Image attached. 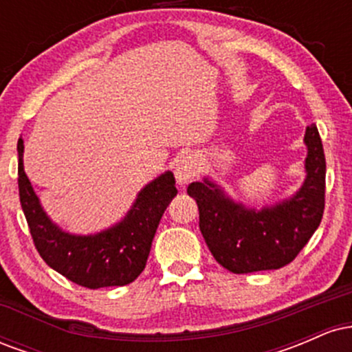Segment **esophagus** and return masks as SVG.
<instances>
[{"label":"esophagus","mask_w":352,"mask_h":352,"mask_svg":"<svg viewBox=\"0 0 352 352\" xmlns=\"http://www.w3.org/2000/svg\"><path fill=\"white\" fill-rule=\"evenodd\" d=\"M199 172H200V162L195 155H190L188 153V155L182 157V160L175 168L177 184L184 187V185L187 184L190 179H193Z\"/></svg>","instance_id":"esophagus-1"}]
</instances>
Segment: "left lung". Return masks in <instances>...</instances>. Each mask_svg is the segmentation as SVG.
Returning <instances> with one entry per match:
<instances>
[{
	"label": "left lung",
	"mask_w": 352,
	"mask_h": 352,
	"mask_svg": "<svg viewBox=\"0 0 352 352\" xmlns=\"http://www.w3.org/2000/svg\"><path fill=\"white\" fill-rule=\"evenodd\" d=\"M306 179L292 197L261 210L236 204L212 180L193 182L187 193L200 212V232L213 258L236 274L292 263L321 223L326 159L316 124L306 127Z\"/></svg>",
	"instance_id": "obj_1"
}]
</instances>
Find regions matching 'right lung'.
I'll list each match as a JSON object with an SVG mask.
<instances>
[{"label": "right lung", "instance_id": "right-lung-1", "mask_svg": "<svg viewBox=\"0 0 352 352\" xmlns=\"http://www.w3.org/2000/svg\"><path fill=\"white\" fill-rule=\"evenodd\" d=\"M23 139L18 140V187L21 208L34 246L52 270L89 289L129 285L144 272L153 235L165 208L177 195L172 172L140 190L119 223L96 235H71L46 215L23 167Z\"/></svg>", "mask_w": 352, "mask_h": 352}]
</instances>
